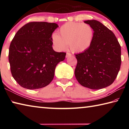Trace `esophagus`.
Masks as SVG:
<instances>
[{"mask_svg":"<svg viewBox=\"0 0 129 129\" xmlns=\"http://www.w3.org/2000/svg\"><path fill=\"white\" fill-rule=\"evenodd\" d=\"M72 56V54L71 53H67V54H66V57H68L69 56Z\"/></svg>","mask_w":129,"mask_h":129,"instance_id":"34e87169","label":"esophagus"}]
</instances>
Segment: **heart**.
Returning <instances> with one entry per match:
<instances>
[{"label": "heart", "instance_id": "obj_1", "mask_svg": "<svg viewBox=\"0 0 129 129\" xmlns=\"http://www.w3.org/2000/svg\"><path fill=\"white\" fill-rule=\"evenodd\" d=\"M94 32L88 24L67 22L59 29V35H52V41L55 48L65 51L68 45L72 52L80 53L88 50L93 42Z\"/></svg>", "mask_w": 129, "mask_h": 129}]
</instances>
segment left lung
<instances>
[{"label": "left lung", "mask_w": 129, "mask_h": 129, "mask_svg": "<svg viewBox=\"0 0 129 129\" xmlns=\"http://www.w3.org/2000/svg\"><path fill=\"white\" fill-rule=\"evenodd\" d=\"M93 28L94 35L90 48L76 54L75 75L82 86L101 89L114 81L121 64V45L114 33L100 21H84Z\"/></svg>", "instance_id": "8db88e82"}]
</instances>
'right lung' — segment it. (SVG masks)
Wrapping results in <instances>:
<instances>
[{
  "label": "right lung",
  "instance_id": "add662e5",
  "mask_svg": "<svg viewBox=\"0 0 129 129\" xmlns=\"http://www.w3.org/2000/svg\"><path fill=\"white\" fill-rule=\"evenodd\" d=\"M54 23L29 22L15 34L10 44L8 60L12 77L24 88L38 89L53 80L56 65L66 53L53 49Z\"/></svg>",
  "mask_w": 129,
  "mask_h": 129
}]
</instances>
